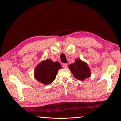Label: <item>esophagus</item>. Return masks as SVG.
<instances>
[{"label":"esophagus","instance_id":"esophagus-1","mask_svg":"<svg viewBox=\"0 0 121 121\" xmlns=\"http://www.w3.org/2000/svg\"><path fill=\"white\" fill-rule=\"evenodd\" d=\"M62 67H63L64 69H66V68H67V65H66V63H64V64H63V65H62Z\"/></svg>","mask_w":121,"mask_h":121}]
</instances>
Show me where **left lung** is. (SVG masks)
Listing matches in <instances>:
<instances>
[{"label":"left lung","mask_w":121,"mask_h":121,"mask_svg":"<svg viewBox=\"0 0 121 121\" xmlns=\"http://www.w3.org/2000/svg\"><path fill=\"white\" fill-rule=\"evenodd\" d=\"M69 68L74 78L79 80L84 81L91 75V70L88 65L81 59H76L75 62L69 65Z\"/></svg>","instance_id":"8db88e82"}]
</instances>
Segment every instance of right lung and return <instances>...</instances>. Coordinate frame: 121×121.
I'll return each mask as SVG.
<instances>
[{
  "mask_svg": "<svg viewBox=\"0 0 121 121\" xmlns=\"http://www.w3.org/2000/svg\"><path fill=\"white\" fill-rule=\"evenodd\" d=\"M60 63L53 62L50 59L42 61L37 65L34 70L35 79L44 85H49L55 80L58 71L61 69Z\"/></svg>",
  "mask_w": 121,
  "mask_h": 121,
  "instance_id": "obj_1",
  "label": "right lung"
}]
</instances>
